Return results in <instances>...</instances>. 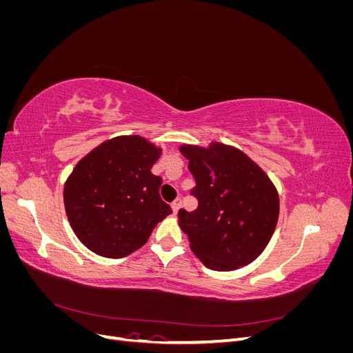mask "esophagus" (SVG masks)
Here are the masks:
<instances>
[{
  "label": "esophagus",
  "mask_w": 353,
  "mask_h": 353,
  "mask_svg": "<svg viewBox=\"0 0 353 353\" xmlns=\"http://www.w3.org/2000/svg\"><path fill=\"white\" fill-rule=\"evenodd\" d=\"M181 205H183V199H181V197H178V199H175V200L172 201V205H170V206H172V210H174V212L176 213V212L179 210Z\"/></svg>",
  "instance_id": "esophagus-1"
}]
</instances>
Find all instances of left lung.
Returning a JSON list of instances; mask_svg holds the SVG:
<instances>
[{
  "instance_id": "obj_1",
  "label": "left lung",
  "mask_w": 353,
  "mask_h": 353,
  "mask_svg": "<svg viewBox=\"0 0 353 353\" xmlns=\"http://www.w3.org/2000/svg\"><path fill=\"white\" fill-rule=\"evenodd\" d=\"M196 179L193 212L179 209V227L208 268L234 271L263 252L276 227L279 193L263 170L236 147L181 145Z\"/></svg>"
}]
</instances>
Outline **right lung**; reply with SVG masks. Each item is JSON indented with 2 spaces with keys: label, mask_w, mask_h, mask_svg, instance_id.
I'll list each match as a JSON object with an SVG mask.
<instances>
[{
  "label": "right lung",
  "mask_w": 353,
  "mask_h": 353,
  "mask_svg": "<svg viewBox=\"0 0 353 353\" xmlns=\"http://www.w3.org/2000/svg\"><path fill=\"white\" fill-rule=\"evenodd\" d=\"M160 148L140 135H122L95 147L65 184L70 227L90 250L123 258L143 248L172 209L162 200V178L152 174Z\"/></svg>",
  "instance_id": "1"
}]
</instances>
